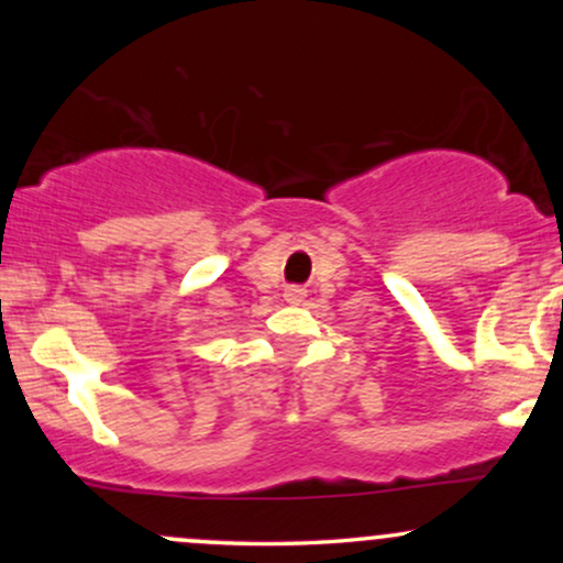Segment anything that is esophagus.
Segmentation results:
<instances>
[{
	"instance_id": "1",
	"label": "esophagus",
	"mask_w": 563,
	"mask_h": 563,
	"mask_svg": "<svg viewBox=\"0 0 563 563\" xmlns=\"http://www.w3.org/2000/svg\"><path fill=\"white\" fill-rule=\"evenodd\" d=\"M303 299V294L299 288H288L286 290V301H290V303H299Z\"/></svg>"
}]
</instances>
